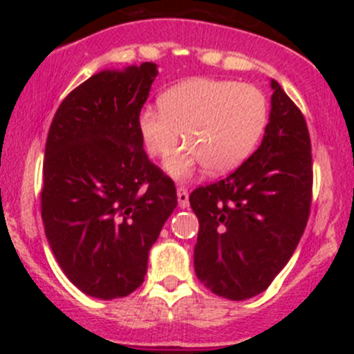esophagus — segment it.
Instances as JSON below:
<instances>
[{
	"instance_id": "34e87169",
	"label": "esophagus",
	"mask_w": 354,
	"mask_h": 354,
	"mask_svg": "<svg viewBox=\"0 0 354 354\" xmlns=\"http://www.w3.org/2000/svg\"><path fill=\"white\" fill-rule=\"evenodd\" d=\"M176 194H178V203H180L181 209H187L188 207V188L183 187V185H178L176 188Z\"/></svg>"
}]
</instances>
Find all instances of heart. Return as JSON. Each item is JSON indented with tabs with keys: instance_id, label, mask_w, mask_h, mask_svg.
Segmentation results:
<instances>
[{
	"instance_id": "1",
	"label": "heart",
	"mask_w": 354,
	"mask_h": 354,
	"mask_svg": "<svg viewBox=\"0 0 354 354\" xmlns=\"http://www.w3.org/2000/svg\"><path fill=\"white\" fill-rule=\"evenodd\" d=\"M160 109L145 108L138 131L149 154L166 159L181 144L188 147L166 162L178 180L200 166L210 174L233 171L253 152L267 124V99L255 85L216 78H192L160 95Z\"/></svg>"
}]
</instances>
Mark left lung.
<instances>
[{
  "mask_svg": "<svg viewBox=\"0 0 354 354\" xmlns=\"http://www.w3.org/2000/svg\"><path fill=\"white\" fill-rule=\"evenodd\" d=\"M270 116L260 147L216 183L192 192L198 217L195 274L214 295H260L299 243L312 205V145L298 106L270 80Z\"/></svg>",
  "mask_w": 354,
  "mask_h": 354,
  "instance_id": "obj_1",
  "label": "left lung"
}]
</instances>
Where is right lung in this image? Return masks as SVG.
<instances>
[{
    "instance_id": "add662e5",
    "label": "right lung",
    "mask_w": 354,
    "mask_h": 354,
    "mask_svg": "<svg viewBox=\"0 0 354 354\" xmlns=\"http://www.w3.org/2000/svg\"><path fill=\"white\" fill-rule=\"evenodd\" d=\"M156 77V63L99 71L63 99L49 128L46 238L92 298H123L144 283L149 250L176 209L173 180L149 160L138 131Z\"/></svg>"
}]
</instances>
